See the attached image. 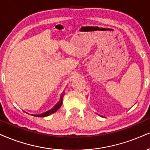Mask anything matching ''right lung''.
Segmentation results:
<instances>
[{
  "label": "right lung",
  "mask_w": 150,
  "mask_h": 150,
  "mask_svg": "<svg viewBox=\"0 0 150 150\" xmlns=\"http://www.w3.org/2000/svg\"><path fill=\"white\" fill-rule=\"evenodd\" d=\"M64 96V95L62 94V96ZM62 101H63V98H61V100L60 101H59V103H57V105H56L54 106V108L53 109H52L51 110H49V111H47V112H46L43 113V114L36 115V116H38V117H47V116H49V115L53 114L54 112H57V111L58 110H59V108H61V105H62Z\"/></svg>",
  "instance_id": "right-lung-1"
}]
</instances>
